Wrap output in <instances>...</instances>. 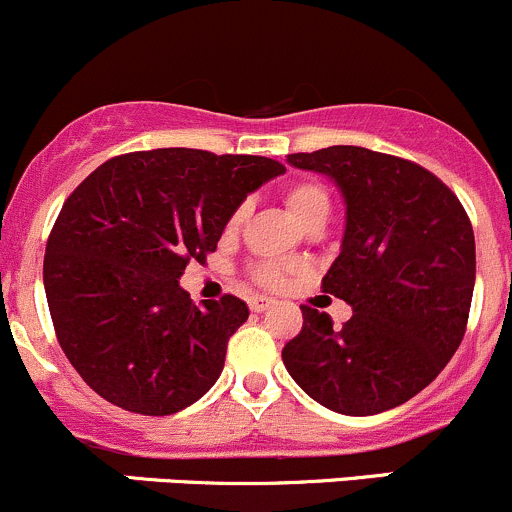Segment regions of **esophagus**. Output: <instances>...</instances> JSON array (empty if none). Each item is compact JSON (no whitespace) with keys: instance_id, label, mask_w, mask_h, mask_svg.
Returning a JSON list of instances; mask_svg holds the SVG:
<instances>
[{"instance_id":"obj_1","label":"esophagus","mask_w":512,"mask_h":512,"mask_svg":"<svg viewBox=\"0 0 512 512\" xmlns=\"http://www.w3.org/2000/svg\"><path fill=\"white\" fill-rule=\"evenodd\" d=\"M272 304H275V299L272 297H262V294H255V297H250V309L252 312H265V309H270Z\"/></svg>"}]
</instances>
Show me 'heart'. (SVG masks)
Wrapping results in <instances>:
<instances>
[{"label": "heart", "instance_id": "1", "mask_svg": "<svg viewBox=\"0 0 512 512\" xmlns=\"http://www.w3.org/2000/svg\"><path fill=\"white\" fill-rule=\"evenodd\" d=\"M285 203L287 208L292 210L294 220L302 227L314 223V220H329V215H332V195H329V190L324 188L322 183H317V180H297V183L289 185L285 190ZM245 213L247 208L240 205V208L230 215V220H227V230L240 227L242 220H245ZM252 277H255L260 285L277 287L282 282V270L275 262H260V265L252 270Z\"/></svg>", "mask_w": 512, "mask_h": 512}]
</instances>
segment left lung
<instances>
[{"label": "left lung", "instance_id": "1", "mask_svg": "<svg viewBox=\"0 0 512 512\" xmlns=\"http://www.w3.org/2000/svg\"><path fill=\"white\" fill-rule=\"evenodd\" d=\"M287 163L327 175L342 193V252L322 289L354 312L334 329L329 314L302 307V332L282 349L289 376L344 416L401 406L441 374L466 334L471 220L451 188L411 160L332 146Z\"/></svg>", "mask_w": 512, "mask_h": 512}]
</instances>
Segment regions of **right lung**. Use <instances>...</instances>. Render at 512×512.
<instances>
[{"label":"right lung","instance_id":"obj_1","mask_svg":"<svg viewBox=\"0 0 512 512\" xmlns=\"http://www.w3.org/2000/svg\"><path fill=\"white\" fill-rule=\"evenodd\" d=\"M282 173L262 156L156 148L106 160L66 198L46 242V302L66 359L98 396L168 416L208 394L250 309L232 294L193 304L178 280Z\"/></svg>","mask_w":512,"mask_h":512}]
</instances>
